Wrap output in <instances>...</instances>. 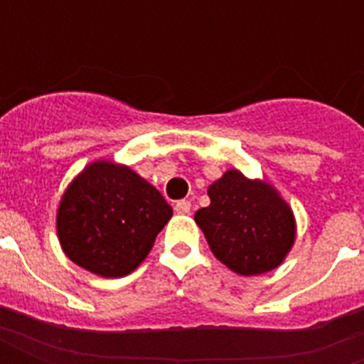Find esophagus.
Returning <instances> with one entry per match:
<instances>
[{
	"instance_id": "esophagus-1",
	"label": "esophagus",
	"mask_w": 364,
	"mask_h": 364,
	"mask_svg": "<svg viewBox=\"0 0 364 364\" xmlns=\"http://www.w3.org/2000/svg\"><path fill=\"white\" fill-rule=\"evenodd\" d=\"M175 213H177V214H189L191 213V203H189V200H179V203H175Z\"/></svg>"
}]
</instances>
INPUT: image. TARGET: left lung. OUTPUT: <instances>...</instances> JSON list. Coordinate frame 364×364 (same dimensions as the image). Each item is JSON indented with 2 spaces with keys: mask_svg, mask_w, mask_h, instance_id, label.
<instances>
[{
  "mask_svg": "<svg viewBox=\"0 0 364 364\" xmlns=\"http://www.w3.org/2000/svg\"><path fill=\"white\" fill-rule=\"evenodd\" d=\"M208 197L195 222L226 267L252 277L281 265L294 244V216L271 185L230 169L208 187Z\"/></svg>",
  "mask_w": 364,
  "mask_h": 364,
  "instance_id": "1",
  "label": "left lung"
}]
</instances>
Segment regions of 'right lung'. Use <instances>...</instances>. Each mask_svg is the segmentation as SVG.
<instances>
[{"mask_svg": "<svg viewBox=\"0 0 364 364\" xmlns=\"http://www.w3.org/2000/svg\"><path fill=\"white\" fill-rule=\"evenodd\" d=\"M171 214L161 193L130 167L95 161L64 193L56 228L75 265L117 279L146 259Z\"/></svg>", "mask_w": 364, "mask_h": 364, "instance_id": "add662e5", "label": "right lung"}]
</instances>
